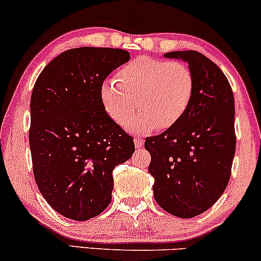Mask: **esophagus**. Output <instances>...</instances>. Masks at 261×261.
<instances>
[{"instance_id": "esophagus-1", "label": "esophagus", "mask_w": 261, "mask_h": 261, "mask_svg": "<svg viewBox=\"0 0 261 261\" xmlns=\"http://www.w3.org/2000/svg\"><path fill=\"white\" fill-rule=\"evenodd\" d=\"M134 142H135V147L136 148H140L143 146V140L140 139V137H135Z\"/></svg>"}]
</instances>
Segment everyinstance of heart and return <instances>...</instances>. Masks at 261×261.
<instances>
[{"instance_id": "obj_1", "label": "heart", "mask_w": 261, "mask_h": 261, "mask_svg": "<svg viewBox=\"0 0 261 261\" xmlns=\"http://www.w3.org/2000/svg\"><path fill=\"white\" fill-rule=\"evenodd\" d=\"M195 81L190 68L175 60L140 56L118 72L116 80L101 85L100 95L108 115L135 130L149 133L153 128L172 127L187 113L194 95Z\"/></svg>"}]
</instances>
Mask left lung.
Wrapping results in <instances>:
<instances>
[{
	"instance_id": "1",
	"label": "left lung",
	"mask_w": 261,
	"mask_h": 261,
	"mask_svg": "<svg viewBox=\"0 0 261 261\" xmlns=\"http://www.w3.org/2000/svg\"><path fill=\"white\" fill-rule=\"evenodd\" d=\"M164 56L188 62L195 89L180 120L146 139L148 172L158 205L176 217L191 218L211 207L229 181L236 152L234 98L221 68L201 53Z\"/></svg>"
}]
</instances>
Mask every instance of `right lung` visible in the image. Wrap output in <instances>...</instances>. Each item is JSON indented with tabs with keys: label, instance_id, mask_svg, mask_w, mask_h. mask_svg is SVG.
<instances>
[{
	"label": "right lung",
	"instance_id": "obj_1",
	"mask_svg": "<svg viewBox=\"0 0 261 261\" xmlns=\"http://www.w3.org/2000/svg\"><path fill=\"white\" fill-rule=\"evenodd\" d=\"M130 60L112 47H76L39 74L31 98L29 145L41 195L62 216L87 221L112 201L113 170L133 155V136L112 120L104 80Z\"/></svg>",
	"mask_w": 261,
	"mask_h": 261
}]
</instances>
